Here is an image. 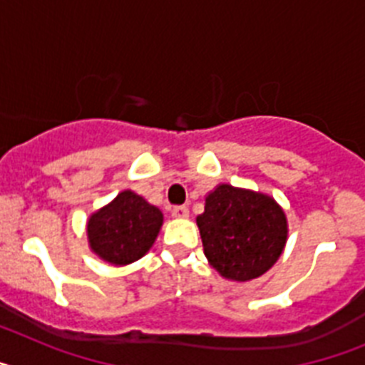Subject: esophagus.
Returning <instances> with one entry per match:
<instances>
[{
	"label": "esophagus",
	"instance_id": "esophagus-1",
	"mask_svg": "<svg viewBox=\"0 0 365 365\" xmlns=\"http://www.w3.org/2000/svg\"><path fill=\"white\" fill-rule=\"evenodd\" d=\"M172 215L177 219H186L190 215L188 206H175V208L172 210Z\"/></svg>",
	"mask_w": 365,
	"mask_h": 365
}]
</instances>
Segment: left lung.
Segmentation results:
<instances>
[{"mask_svg":"<svg viewBox=\"0 0 365 365\" xmlns=\"http://www.w3.org/2000/svg\"><path fill=\"white\" fill-rule=\"evenodd\" d=\"M205 256L222 278L250 282L279 259L289 235L287 215L267 193L217 185L197 215Z\"/></svg>","mask_w":365,"mask_h":365,"instance_id":"1","label":"left lung"}]
</instances>
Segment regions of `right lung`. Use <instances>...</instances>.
<instances>
[{
  "label": "right lung",
  "mask_w": 365,
  "mask_h": 365,
  "mask_svg": "<svg viewBox=\"0 0 365 365\" xmlns=\"http://www.w3.org/2000/svg\"><path fill=\"white\" fill-rule=\"evenodd\" d=\"M164 215L143 195L124 190L87 219L91 252L115 267L130 265L153 247Z\"/></svg>",
  "instance_id": "1"
}]
</instances>
